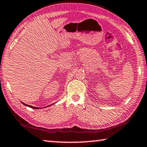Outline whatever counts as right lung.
<instances>
[{
    "mask_svg": "<svg viewBox=\"0 0 147 147\" xmlns=\"http://www.w3.org/2000/svg\"><path fill=\"white\" fill-rule=\"evenodd\" d=\"M23 105H25V106H27V107H31V108H32V109H39L38 107H32V106H31V105H27V104H25V103H22Z\"/></svg>",
    "mask_w": 147,
    "mask_h": 147,
    "instance_id": "obj_1",
    "label": "right lung"
}]
</instances>
